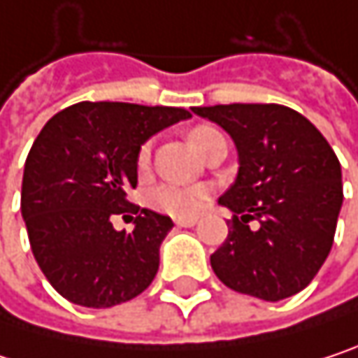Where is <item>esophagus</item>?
Instances as JSON below:
<instances>
[{
  "instance_id": "1",
  "label": "esophagus",
  "mask_w": 358,
  "mask_h": 358,
  "mask_svg": "<svg viewBox=\"0 0 358 358\" xmlns=\"http://www.w3.org/2000/svg\"><path fill=\"white\" fill-rule=\"evenodd\" d=\"M196 222H199L196 217H178L176 220V226H180V228H192Z\"/></svg>"
}]
</instances>
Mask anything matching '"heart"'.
Listing matches in <instances>:
<instances>
[{"mask_svg": "<svg viewBox=\"0 0 358 358\" xmlns=\"http://www.w3.org/2000/svg\"><path fill=\"white\" fill-rule=\"evenodd\" d=\"M213 134H220V132L211 126H196V128H192L188 138H190V145L194 149H199ZM149 159H151V147L145 145L138 153V168H147ZM207 199H209V190H207V186H201V184H190V186L159 184L149 194V203L155 209H159L168 215H174V217L196 215L205 207Z\"/></svg>", "mask_w": 358, "mask_h": 358, "instance_id": "obj_1", "label": "heart"}]
</instances>
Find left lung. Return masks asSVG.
Here are the masks:
<instances>
[{
  "instance_id": "8db88e82",
  "label": "left lung",
  "mask_w": 358,
  "mask_h": 358,
  "mask_svg": "<svg viewBox=\"0 0 358 358\" xmlns=\"http://www.w3.org/2000/svg\"><path fill=\"white\" fill-rule=\"evenodd\" d=\"M236 145L238 174L217 199L234 213L211 255L215 275L261 301L288 299L311 284L327 259L342 207V170L323 134L278 103L192 108ZM257 219L259 226L250 229Z\"/></svg>"
}]
</instances>
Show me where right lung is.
I'll use <instances>...</instances> for the list:
<instances>
[{"mask_svg":"<svg viewBox=\"0 0 358 358\" xmlns=\"http://www.w3.org/2000/svg\"><path fill=\"white\" fill-rule=\"evenodd\" d=\"M182 108L83 101L55 113L24 164L20 209L49 284L70 303L108 309L138 296L159 269L174 222L126 199L138 153L153 134L188 120ZM124 213L132 233L115 231Z\"/></svg>","mask_w":358,"mask_h":358,"instance_id":"1","label":"right lung"}]
</instances>
